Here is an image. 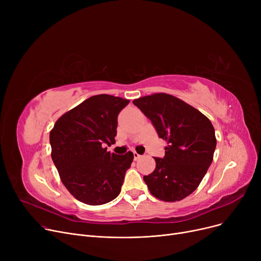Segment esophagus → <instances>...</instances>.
<instances>
[{"label":"esophagus","mask_w":261,"mask_h":261,"mask_svg":"<svg viewBox=\"0 0 261 261\" xmlns=\"http://www.w3.org/2000/svg\"><path fill=\"white\" fill-rule=\"evenodd\" d=\"M133 156H134L135 161H138L139 159H141V155L138 152H135V151H133Z\"/></svg>","instance_id":"esophagus-1"}]
</instances>
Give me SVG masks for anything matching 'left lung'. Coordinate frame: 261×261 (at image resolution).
Segmentation results:
<instances>
[{
	"instance_id": "obj_1",
	"label": "left lung",
	"mask_w": 261,
	"mask_h": 261,
	"mask_svg": "<svg viewBox=\"0 0 261 261\" xmlns=\"http://www.w3.org/2000/svg\"><path fill=\"white\" fill-rule=\"evenodd\" d=\"M161 139L167 142L165 156L154 158L155 169L144 176L152 196L165 202L193 194L213 162L215 129L199 110L166 93L134 99Z\"/></svg>"
}]
</instances>
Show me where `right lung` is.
<instances>
[{"instance_id": "1", "label": "right lung", "mask_w": 261, "mask_h": 261, "mask_svg": "<svg viewBox=\"0 0 261 261\" xmlns=\"http://www.w3.org/2000/svg\"><path fill=\"white\" fill-rule=\"evenodd\" d=\"M128 103L108 94L92 96L64 113L49 133L61 182L82 203L106 204L120 193L133 153H110L103 145L115 143L117 116Z\"/></svg>"}]
</instances>
